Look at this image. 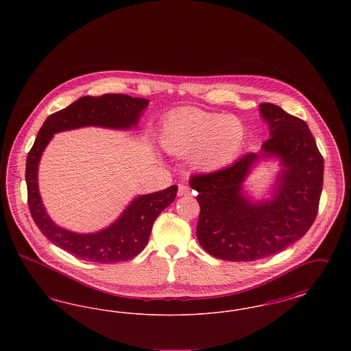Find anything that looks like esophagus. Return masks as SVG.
Instances as JSON below:
<instances>
[{
  "label": "esophagus",
  "instance_id": "esophagus-1",
  "mask_svg": "<svg viewBox=\"0 0 351 351\" xmlns=\"http://www.w3.org/2000/svg\"><path fill=\"white\" fill-rule=\"evenodd\" d=\"M191 188L188 186V185H184V184H180L179 185V191H178V195L179 196H186V195H191Z\"/></svg>",
  "mask_w": 351,
  "mask_h": 351
}]
</instances>
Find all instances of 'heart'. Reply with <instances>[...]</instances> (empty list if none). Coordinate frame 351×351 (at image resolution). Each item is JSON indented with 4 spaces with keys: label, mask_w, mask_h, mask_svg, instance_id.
<instances>
[{
    "label": "heart",
    "mask_w": 351,
    "mask_h": 351,
    "mask_svg": "<svg viewBox=\"0 0 351 351\" xmlns=\"http://www.w3.org/2000/svg\"><path fill=\"white\" fill-rule=\"evenodd\" d=\"M247 130L234 114L201 109H182L163 122L160 143L172 154H191V165L204 172H215L232 165L243 150Z\"/></svg>",
    "instance_id": "obj_1"
}]
</instances>
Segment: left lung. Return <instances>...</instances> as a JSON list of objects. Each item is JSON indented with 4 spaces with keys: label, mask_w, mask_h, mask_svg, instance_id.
<instances>
[{
    "label": "left lung",
    "mask_w": 351,
    "mask_h": 351,
    "mask_svg": "<svg viewBox=\"0 0 351 351\" xmlns=\"http://www.w3.org/2000/svg\"><path fill=\"white\" fill-rule=\"evenodd\" d=\"M261 114L269 126L261 155L279 156L284 166L272 200L250 202L242 195V184L259 158L255 152L189 179L199 192L197 239L218 259L252 262L278 254L304 237L317 217L324 158L308 125L269 102L261 105Z\"/></svg>",
    "instance_id": "8db88e82"
}]
</instances>
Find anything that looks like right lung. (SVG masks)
<instances>
[{
    "mask_svg": "<svg viewBox=\"0 0 351 351\" xmlns=\"http://www.w3.org/2000/svg\"><path fill=\"white\" fill-rule=\"evenodd\" d=\"M149 100L119 93L99 97L84 96L52 113L45 121L26 159L27 204L35 225L51 242L76 258L97 263H117L133 259L149 242L156 217L176 197L178 185L139 196L114 223L99 233L77 234L56 226L45 210L38 192V165L52 135L83 126L129 129L136 126Z\"/></svg>",
    "mask_w": 351,
    "mask_h": 351,
    "instance_id": "right-lung-1",
    "label": "right lung"
}]
</instances>
